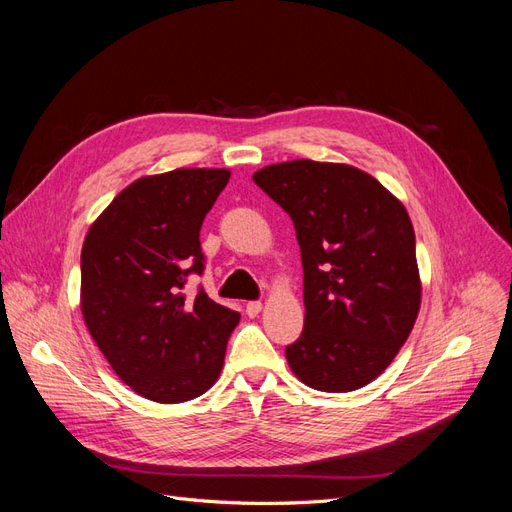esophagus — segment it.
Wrapping results in <instances>:
<instances>
[{"label":"esophagus","mask_w":512,"mask_h":512,"mask_svg":"<svg viewBox=\"0 0 512 512\" xmlns=\"http://www.w3.org/2000/svg\"><path fill=\"white\" fill-rule=\"evenodd\" d=\"M260 309H262V303L260 301H250L245 305V314L250 316V318H256L258 314H260Z\"/></svg>","instance_id":"34e87169"}]
</instances>
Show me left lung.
I'll return each mask as SVG.
<instances>
[{
    "instance_id": "obj_1",
    "label": "left lung",
    "mask_w": 512,
    "mask_h": 512,
    "mask_svg": "<svg viewBox=\"0 0 512 512\" xmlns=\"http://www.w3.org/2000/svg\"><path fill=\"white\" fill-rule=\"evenodd\" d=\"M297 230L305 324L286 361L303 384L348 393L391 365L421 309L410 215L348 164L292 160L254 173Z\"/></svg>"
}]
</instances>
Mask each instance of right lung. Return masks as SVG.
Segmentation results:
<instances>
[{"label": "right lung", "mask_w": 512, "mask_h": 512, "mask_svg": "<svg viewBox=\"0 0 512 512\" xmlns=\"http://www.w3.org/2000/svg\"><path fill=\"white\" fill-rule=\"evenodd\" d=\"M230 179L228 168H177L136 179L89 226L81 252V312L108 365L158 404L207 393L224 367L239 312L200 288V226Z\"/></svg>", "instance_id": "1"}]
</instances>
